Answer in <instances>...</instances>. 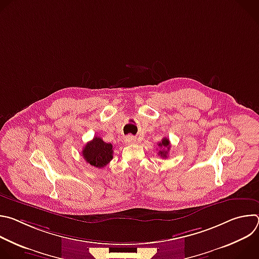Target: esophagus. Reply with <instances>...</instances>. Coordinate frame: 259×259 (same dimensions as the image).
<instances>
[{
    "mask_svg": "<svg viewBox=\"0 0 259 259\" xmlns=\"http://www.w3.org/2000/svg\"><path fill=\"white\" fill-rule=\"evenodd\" d=\"M125 141L128 144H133V143L137 142V139L134 136H132V135H128V136L125 137Z\"/></svg>",
    "mask_w": 259,
    "mask_h": 259,
    "instance_id": "34e87169",
    "label": "esophagus"
}]
</instances>
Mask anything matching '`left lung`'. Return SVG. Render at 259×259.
<instances>
[{"instance_id": "1", "label": "left lung", "mask_w": 259, "mask_h": 259, "mask_svg": "<svg viewBox=\"0 0 259 259\" xmlns=\"http://www.w3.org/2000/svg\"><path fill=\"white\" fill-rule=\"evenodd\" d=\"M161 150L159 151V155L162 157V158H167V155H168V152L170 150V141L168 138H163L161 142H159L158 144Z\"/></svg>"}]
</instances>
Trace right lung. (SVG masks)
I'll return each mask as SVG.
<instances>
[{
	"label": "right lung",
	"mask_w": 259,
	"mask_h": 259,
	"mask_svg": "<svg viewBox=\"0 0 259 259\" xmlns=\"http://www.w3.org/2000/svg\"><path fill=\"white\" fill-rule=\"evenodd\" d=\"M113 144L104 142L100 137H94L83 147L85 161L96 168H103L113 159Z\"/></svg>",
	"instance_id": "add662e5"
}]
</instances>
